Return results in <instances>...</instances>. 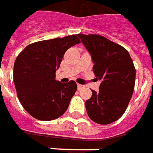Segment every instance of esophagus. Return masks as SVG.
Wrapping results in <instances>:
<instances>
[{"label":"esophagus","instance_id":"1","mask_svg":"<svg viewBox=\"0 0 153 153\" xmlns=\"http://www.w3.org/2000/svg\"><path fill=\"white\" fill-rule=\"evenodd\" d=\"M77 87H78L79 90H82V89L85 88V85H80V84H78V85H77Z\"/></svg>","mask_w":153,"mask_h":153}]
</instances>
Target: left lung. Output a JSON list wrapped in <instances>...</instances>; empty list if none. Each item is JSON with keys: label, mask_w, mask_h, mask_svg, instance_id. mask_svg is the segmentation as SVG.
I'll return each mask as SVG.
<instances>
[{"label": "left lung", "mask_w": 153, "mask_h": 153, "mask_svg": "<svg viewBox=\"0 0 153 153\" xmlns=\"http://www.w3.org/2000/svg\"><path fill=\"white\" fill-rule=\"evenodd\" d=\"M77 36L91 55L93 72L101 81L99 91L85 101L89 118L99 124L116 121L125 112L133 96L136 71L128 52L98 34Z\"/></svg>", "instance_id": "8db88e82"}]
</instances>
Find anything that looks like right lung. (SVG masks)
<instances>
[{
  "instance_id": "right-lung-1",
  "label": "right lung",
  "mask_w": 153,
  "mask_h": 153,
  "mask_svg": "<svg viewBox=\"0 0 153 153\" xmlns=\"http://www.w3.org/2000/svg\"><path fill=\"white\" fill-rule=\"evenodd\" d=\"M77 34L43 40L28 45L14 64V83L24 109L37 120L49 121L62 116L76 91L74 81L55 80L63 55L80 44Z\"/></svg>"
}]
</instances>
